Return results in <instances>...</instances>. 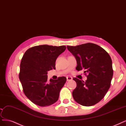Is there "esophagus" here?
<instances>
[{
  "instance_id": "1",
  "label": "esophagus",
  "mask_w": 126,
  "mask_h": 126,
  "mask_svg": "<svg viewBox=\"0 0 126 126\" xmlns=\"http://www.w3.org/2000/svg\"><path fill=\"white\" fill-rule=\"evenodd\" d=\"M67 81H71L72 80V78L71 77H67Z\"/></svg>"
}]
</instances>
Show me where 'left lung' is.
I'll return each instance as SVG.
<instances>
[{
    "instance_id": "1",
    "label": "left lung",
    "mask_w": 126,
    "mask_h": 126,
    "mask_svg": "<svg viewBox=\"0 0 126 126\" xmlns=\"http://www.w3.org/2000/svg\"><path fill=\"white\" fill-rule=\"evenodd\" d=\"M67 47L76 59L77 70L88 73L85 82L73 78L77 83L72 92L73 98L82 106L96 104L103 98L110 88L113 76L110 56L101 47L93 43Z\"/></svg>"
}]
</instances>
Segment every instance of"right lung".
<instances>
[{
	"label": "right lung",
	"mask_w": 126,
	"mask_h": 126,
	"mask_svg": "<svg viewBox=\"0 0 126 126\" xmlns=\"http://www.w3.org/2000/svg\"><path fill=\"white\" fill-rule=\"evenodd\" d=\"M66 46L42 45L25 51L20 63L19 79L25 96L40 106H49L57 102L66 77L47 81V72L55 69L56 60L66 50Z\"/></svg>",
	"instance_id": "obj_1"
}]
</instances>
